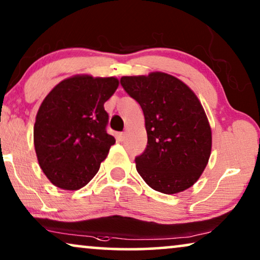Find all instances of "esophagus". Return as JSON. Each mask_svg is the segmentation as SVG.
Segmentation results:
<instances>
[{
	"mask_svg": "<svg viewBox=\"0 0 260 260\" xmlns=\"http://www.w3.org/2000/svg\"><path fill=\"white\" fill-rule=\"evenodd\" d=\"M124 136H125V134L124 133H119V135H118V140L122 142V141H124Z\"/></svg>",
	"mask_w": 260,
	"mask_h": 260,
	"instance_id": "1",
	"label": "esophagus"
}]
</instances>
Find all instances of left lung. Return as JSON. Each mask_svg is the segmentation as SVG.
Listing matches in <instances>:
<instances>
[{
    "instance_id": "1",
    "label": "left lung",
    "mask_w": 260,
    "mask_h": 260,
    "mask_svg": "<svg viewBox=\"0 0 260 260\" xmlns=\"http://www.w3.org/2000/svg\"><path fill=\"white\" fill-rule=\"evenodd\" d=\"M120 85L144 113L148 144L135 158L138 174L161 193L188 189L212 150V130L200 101L183 81L163 72L122 77Z\"/></svg>"
}]
</instances>
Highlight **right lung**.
<instances>
[{
  "mask_svg": "<svg viewBox=\"0 0 260 260\" xmlns=\"http://www.w3.org/2000/svg\"><path fill=\"white\" fill-rule=\"evenodd\" d=\"M115 77L87 74L60 81L42 102L34 124L40 168L54 186L77 190L98 173L115 137L106 133L104 103L115 93Z\"/></svg>",
  "mask_w": 260,
  "mask_h": 260,
  "instance_id": "add662e5",
  "label": "right lung"
}]
</instances>
